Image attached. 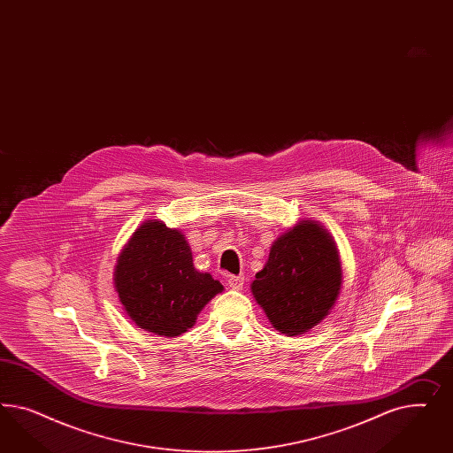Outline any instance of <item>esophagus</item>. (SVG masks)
I'll list each match as a JSON object with an SVG mask.
<instances>
[{"label":"esophagus","instance_id":"esophagus-1","mask_svg":"<svg viewBox=\"0 0 453 453\" xmlns=\"http://www.w3.org/2000/svg\"><path fill=\"white\" fill-rule=\"evenodd\" d=\"M244 282H246L244 275H231V277L227 279L229 288H234V290H241L242 286H244Z\"/></svg>","mask_w":453,"mask_h":453}]
</instances>
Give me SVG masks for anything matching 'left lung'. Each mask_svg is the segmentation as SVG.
Here are the masks:
<instances>
[{
  "mask_svg": "<svg viewBox=\"0 0 453 453\" xmlns=\"http://www.w3.org/2000/svg\"><path fill=\"white\" fill-rule=\"evenodd\" d=\"M341 282L339 254L329 234L303 220L273 244L252 294L275 329L299 335L329 314Z\"/></svg>",
  "mask_w": 453,
  "mask_h": 453,
  "instance_id": "8db88e82",
  "label": "left lung"
}]
</instances>
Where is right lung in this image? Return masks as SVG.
<instances>
[{
	"mask_svg": "<svg viewBox=\"0 0 453 453\" xmlns=\"http://www.w3.org/2000/svg\"><path fill=\"white\" fill-rule=\"evenodd\" d=\"M114 284L127 316L141 329L176 337L194 326L197 314L222 284L197 273L182 234L161 220L144 222L124 247Z\"/></svg>",
	"mask_w": 453,
	"mask_h": 453,
	"instance_id": "right-lung-1",
	"label": "right lung"
}]
</instances>
